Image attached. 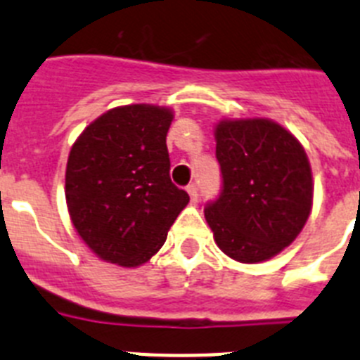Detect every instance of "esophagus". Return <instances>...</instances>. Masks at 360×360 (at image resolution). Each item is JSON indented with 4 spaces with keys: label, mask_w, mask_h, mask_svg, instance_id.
Masks as SVG:
<instances>
[{
    "label": "esophagus",
    "mask_w": 360,
    "mask_h": 360,
    "mask_svg": "<svg viewBox=\"0 0 360 360\" xmlns=\"http://www.w3.org/2000/svg\"><path fill=\"white\" fill-rule=\"evenodd\" d=\"M187 193H189V196H191V200H193V202H196V200H198V186H196V184H191V186H187Z\"/></svg>",
    "instance_id": "esophagus-1"
}]
</instances>
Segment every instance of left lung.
<instances>
[{
  "instance_id": "obj_1",
  "label": "left lung",
  "mask_w": 360,
  "mask_h": 360,
  "mask_svg": "<svg viewBox=\"0 0 360 360\" xmlns=\"http://www.w3.org/2000/svg\"><path fill=\"white\" fill-rule=\"evenodd\" d=\"M221 193L205 219L221 252L262 263L292 243L311 211V169L303 146L269 119L221 120L214 129Z\"/></svg>"
}]
</instances>
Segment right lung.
Wrapping results in <instances>:
<instances>
[{
  "instance_id": "obj_1",
  "label": "right lung",
  "mask_w": 360,
  "mask_h": 360,
  "mask_svg": "<svg viewBox=\"0 0 360 360\" xmlns=\"http://www.w3.org/2000/svg\"><path fill=\"white\" fill-rule=\"evenodd\" d=\"M173 111L131 104L79 135L66 164V203L79 236L101 259L139 266L160 250L189 203L169 178L165 136Z\"/></svg>"
}]
</instances>
